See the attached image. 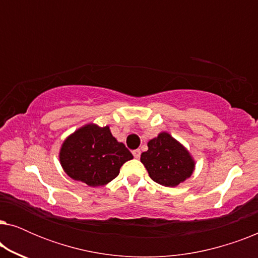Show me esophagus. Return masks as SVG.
<instances>
[{
  "instance_id": "1",
  "label": "esophagus",
  "mask_w": 258,
  "mask_h": 258,
  "mask_svg": "<svg viewBox=\"0 0 258 258\" xmlns=\"http://www.w3.org/2000/svg\"><path fill=\"white\" fill-rule=\"evenodd\" d=\"M133 155H134V157H135V158H140V156H141V150H140V149L134 150V151H133Z\"/></svg>"
}]
</instances>
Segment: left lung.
Masks as SVG:
<instances>
[{
  "label": "left lung",
  "mask_w": 258,
  "mask_h": 258,
  "mask_svg": "<svg viewBox=\"0 0 258 258\" xmlns=\"http://www.w3.org/2000/svg\"><path fill=\"white\" fill-rule=\"evenodd\" d=\"M141 162L150 178L164 186H176L191 176L195 161L189 151L170 134L161 133L148 142Z\"/></svg>",
  "instance_id": "obj_1"
}]
</instances>
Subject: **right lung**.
Listing matches in <instances>:
<instances>
[{
    "label": "right lung",
    "instance_id": "right-lung-1",
    "mask_svg": "<svg viewBox=\"0 0 258 258\" xmlns=\"http://www.w3.org/2000/svg\"><path fill=\"white\" fill-rule=\"evenodd\" d=\"M134 156L111 135L108 125L87 124L67 137L59 150L66 174L89 186L104 185L117 177L119 169Z\"/></svg>",
    "mask_w": 258,
    "mask_h": 258
}]
</instances>
